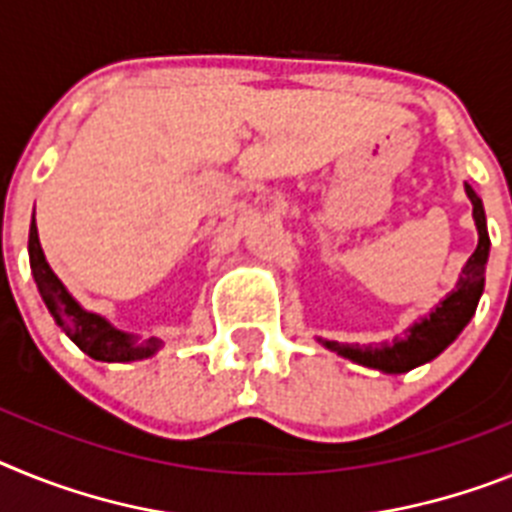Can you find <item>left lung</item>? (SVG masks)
<instances>
[{
    "mask_svg": "<svg viewBox=\"0 0 512 512\" xmlns=\"http://www.w3.org/2000/svg\"><path fill=\"white\" fill-rule=\"evenodd\" d=\"M464 188L471 206H474L471 213H474L479 242L477 250L471 252V257L466 260L456 288L430 311L428 317L412 324L402 337H394L391 342H379V345H345V342L335 340H319L324 348H330L332 353L353 363H361L366 368H376V371L384 373H407L422 363L433 361L435 355H441L459 337V332L477 311L479 296L484 291V268H487V257H490V234H487L482 198L471 190V185H464Z\"/></svg>",
    "mask_w": 512,
    "mask_h": 512,
    "instance_id": "obj_1",
    "label": "left lung"
}]
</instances>
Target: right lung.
<instances>
[{"label": "right lung", "mask_w": 512, "mask_h": 512, "mask_svg": "<svg viewBox=\"0 0 512 512\" xmlns=\"http://www.w3.org/2000/svg\"><path fill=\"white\" fill-rule=\"evenodd\" d=\"M28 252H30V270H33L35 286L41 291L43 301H46L51 317L56 319L61 330L66 332L74 345L82 353H87L95 361L105 363H128V361H141L149 358L159 350L162 342L157 337L139 342L136 335L118 330L100 314L82 309L79 301L66 291L64 283L59 281V275L53 273L51 265L46 262V255L38 242V229H35V216L30 224V239H28Z\"/></svg>", "instance_id": "obj_1"}]
</instances>
